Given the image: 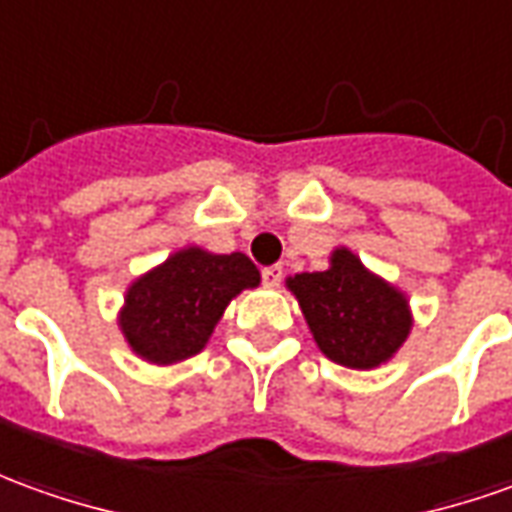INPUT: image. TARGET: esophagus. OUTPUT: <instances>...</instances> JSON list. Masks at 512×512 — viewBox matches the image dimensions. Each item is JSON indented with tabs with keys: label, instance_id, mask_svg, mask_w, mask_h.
<instances>
[{
	"label": "esophagus",
	"instance_id": "34e87169",
	"mask_svg": "<svg viewBox=\"0 0 512 512\" xmlns=\"http://www.w3.org/2000/svg\"><path fill=\"white\" fill-rule=\"evenodd\" d=\"M281 278H284V267H281V264H270V267H264L262 270V281L267 287H278Z\"/></svg>",
	"mask_w": 512,
	"mask_h": 512
}]
</instances>
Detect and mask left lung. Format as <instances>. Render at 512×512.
I'll return each mask as SVG.
<instances>
[{"label": "left lung", "instance_id": "obj_1", "mask_svg": "<svg viewBox=\"0 0 512 512\" xmlns=\"http://www.w3.org/2000/svg\"><path fill=\"white\" fill-rule=\"evenodd\" d=\"M317 348L337 365L379 368L407 340L412 326L407 298L387 281L368 273L351 250L331 253L323 273L287 278Z\"/></svg>", "mask_w": 512, "mask_h": 512}]
</instances>
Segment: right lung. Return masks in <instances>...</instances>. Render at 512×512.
Listing matches in <instances>:
<instances>
[{
  "label": "right lung",
  "mask_w": 512,
  "mask_h": 512,
  "mask_svg": "<svg viewBox=\"0 0 512 512\" xmlns=\"http://www.w3.org/2000/svg\"><path fill=\"white\" fill-rule=\"evenodd\" d=\"M256 284L259 270L245 253L178 250L130 284L119 326L139 357L172 365L203 351L231 298Z\"/></svg>",
  "instance_id": "right-lung-1"
}]
</instances>
